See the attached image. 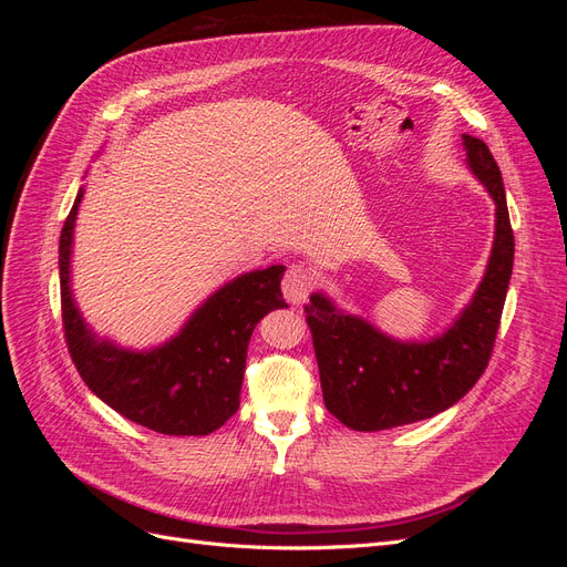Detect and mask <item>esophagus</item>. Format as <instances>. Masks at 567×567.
Wrapping results in <instances>:
<instances>
[{
	"mask_svg": "<svg viewBox=\"0 0 567 567\" xmlns=\"http://www.w3.org/2000/svg\"><path fill=\"white\" fill-rule=\"evenodd\" d=\"M310 288H312V274L307 271L302 265H290L286 277H284V284H281L286 300L293 305H300L307 300V296H310Z\"/></svg>",
	"mask_w": 567,
	"mask_h": 567,
	"instance_id": "1",
	"label": "esophagus"
}]
</instances>
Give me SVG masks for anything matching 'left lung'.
<instances>
[{
  "mask_svg": "<svg viewBox=\"0 0 567 567\" xmlns=\"http://www.w3.org/2000/svg\"><path fill=\"white\" fill-rule=\"evenodd\" d=\"M463 148L471 173L496 205V229L485 277L447 331L425 342H404L338 310L321 293L305 305L323 404L352 431L373 433L433 419L456 404L489 364L516 244L499 165L477 136L463 134Z\"/></svg>",
  "mask_w": 567,
  "mask_h": 567,
  "instance_id": "left-lung-1",
  "label": "left lung"
}]
</instances>
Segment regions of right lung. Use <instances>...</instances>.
I'll use <instances>...</instances> for the list:
<instances>
[{
    "label": "right lung",
    "instance_id": "obj_1",
    "mask_svg": "<svg viewBox=\"0 0 567 567\" xmlns=\"http://www.w3.org/2000/svg\"><path fill=\"white\" fill-rule=\"evenodd\" d=\"M84 188L78 192L59 241L61 312L68 352L82 381L120 416L163 435H208L238 409L252 329L267 312L288 307L286 267L248 271L225 284L188 317L184 329L153 350H125L101 340L71 293V248Z\"/></svg>",
    "mask_w": 567,
    "mask_h": 567
}]
</instances>
